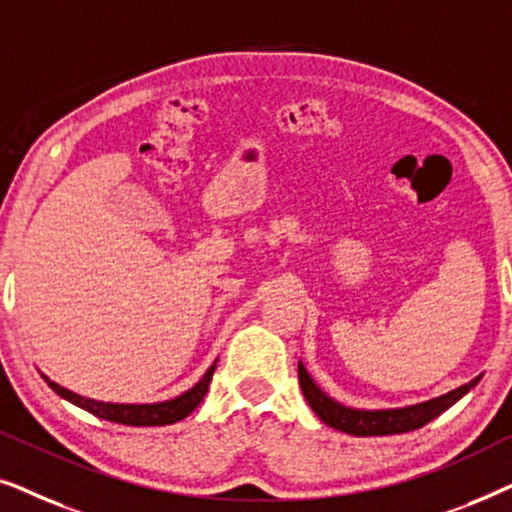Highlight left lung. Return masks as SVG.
I'll list each match as a JSON object with an SVG mask.
<instances>
[{
    "label": "left lung",
    "instance_id": "left-lung-1",
    "mask_svg": "<svg viewBox=\"0 0 512 512\" xmlns=\"http://www.w3.org/2000/svg\"><path fill=\"white\" fill-rule=\"evenodd\" d=\"M298 380L300 389H303L305 401L310 403V408L317 412L321 422L333 426V429L345 431L349 436H394V433L415 431L419 426L429 424L431 419H436L440 412H445L450 405L459 401L461 396H466L475 384L480 382V375L468 384L447 391V394L431 398V401L417 403V405H405V408L394 410H356L347 408L338 401H333L331 396H326L314 380L307 373L303 363L298 361Z\"/></svg>",
    "mask_w": 512,
    "mask_h": 512
}]
</instances>
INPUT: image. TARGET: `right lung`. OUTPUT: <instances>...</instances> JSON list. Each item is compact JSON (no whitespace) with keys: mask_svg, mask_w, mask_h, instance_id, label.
Segmentation results:
<instances>
[{"mask_svg":"<svg viewBox=\"0 0 512 512\" xmlns=\"http://www.w3.org/2000/svg\"><path fill=\"white\" fill-rule=\"evenodd\" d=\"M214 370H216V361L207 368V373L202 375L200 382H195L191 389L184 391V394L177 398H170V401H160V403H104V401H95V398L74 394V391L60 387L58 382L48 380L46 375L41 377H44L48 387H51L60 398L79 405L81 410L90 412V415L107 419V422H116L125 426H165V424L181 422V419L188 417L195 408H198L200 401L207 394Z\"/></svg>","mask_w":512,"mask_h":512,"instance_id":"right-lung-1","label":"right lung"}]
</instances>
